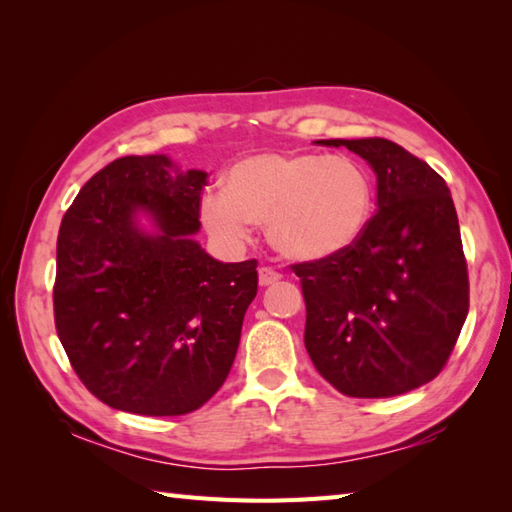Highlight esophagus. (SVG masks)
Here are the masks:
<instances>
[{"label": "esophagus", "instance_id": "esophagus-1", "mask_svg": "<svg viewBox=\"0 0 512 512\" xmlns=\"http://www.w3.org/2000/svg\"><path fill=\"white\" fill-rule=\"evenodd\" d=\"M279 279H281V273H279V270H275L273 266L259 268V284H262V286L275 284V281H279Z\"/></svg>", "mask_w": 512, "mask_h": 512}]
</instances>
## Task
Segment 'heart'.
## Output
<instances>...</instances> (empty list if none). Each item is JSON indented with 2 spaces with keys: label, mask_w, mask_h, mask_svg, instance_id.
I'll return each mask as SVG.
<instances>
[{
  "label": "heart",
  "mask_w": 512,
  "mask_h": 512,
  "mask_svg": "<svg viewBox=\"0 0 512 512\" xmlns=\"http://www.w3.org/2000/svg\"><path fill=\"white\" fill-rule=\"evenodd\" d=\"M374 213V184L350 156L264 151L237 160L226 189L200 198V220L217 242L242 248L264 226L281 255L314 262L358 242Z\"/></svg>",
  "instance_id": "heart-1"
}]
</instances>
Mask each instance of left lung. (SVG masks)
Here are the masks:
<instances>
[{"label": "left lung", "instance_id": "left-lung-1", "mask_svg": "<svg viewBox=\"0 0 512 512\" xmlns=\"http://www.w3.org/2000/svg\"><path fill=\"white\" fill-rule=\"evenodd\" d=\"M347 147L376 173L378 211L343 253L292 264L306 301V350L350 398H391L436 378L469 314V270L447 182L385 138Z\"/></svg>", "mask_w": 512, "mask_h": 512}]
</instances>
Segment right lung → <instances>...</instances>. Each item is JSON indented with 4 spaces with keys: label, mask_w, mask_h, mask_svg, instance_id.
I'll use <instances>...</instances> for the list:
<instances>
[{
    "label": "right lung",
    "mask_w": 512,
    "mask_h": 512,
    "mask_svg": "<svg viewBox=\"0 0 512 512\" xmlns=\"http://www.w3.org/2000/svg\"><path fill=\"white\" fill-rule=\"evenodd\" d=\"M204 171L165 156H125L96 171L57 237L54 325L81 383L140 416L200 409L231 372L257 259L215 262L200 228ZM147 210L158 236L137 231Z\"/></svg>",
    "instance_id": "obj_1"
}]
</instances>
